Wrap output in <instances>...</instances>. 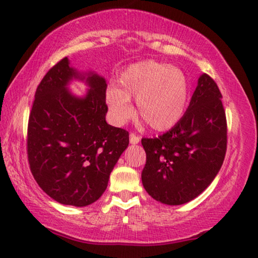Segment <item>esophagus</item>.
Here are the masks:
<instances>
[{"label":"esophagus","instance_id":"obj_1","mask_svg":"<svg viewBox=\"0 0 258 258\" xmlns=\"http://www.w3.org/2000/svg\"><path fill=\"white\" fill-rule=\"evenodd\" d=\"M140 136H137L136 134H134V133H132L130 134V136H129V141H130V143L132 144H137L140 142Z\"/></svg>","mask_w":258,"mask_h":258}]
</instances>
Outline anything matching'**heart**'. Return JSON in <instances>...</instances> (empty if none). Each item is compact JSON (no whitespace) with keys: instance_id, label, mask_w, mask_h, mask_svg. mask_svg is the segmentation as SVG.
<instances>
[{"instance_id":"1","label":"heart","mask_w":258,"mask_h":258,"mask_svg":"<svg viewBox=\"0 0 258 258\" xmlns=\"http://www.w3.org/2000/svg\"><path fill=\"white\" fill-rule=\"evenodd\" d=\"M119 87L110 83L105 101L112 123L123 125L134 115L130 98H136L140 117L150 128L163 132L181 121L188 107V82L181 70L156 61L126 67L118 77Z\"/></svg>"}]
</instances>
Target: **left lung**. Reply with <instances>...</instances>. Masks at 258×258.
I'll return each instance as SVG.
<instances>
[{
    "instance_id": "1",
    "label": "left lung",
    "mask_w": 258,
    "mask_h": 258,
    "mask_svg": "<svg viewBox=\"0 0 258 258\" xmlns=\"http://www.w3.org/2000/svg\"><path fill=\"white\" fill-rule=\"evenodd\" d=\"M215 81L202 74L184 116L156 139H142L146 191L158 202L181 206L214 181L227 151V119Z\"/></svg>"
}]
</instances>
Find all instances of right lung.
<instances>
[{
	"label": "right lung",
	"mask_w": 258,
	"mask_h": 258,
	"mask_svg": "<svg viewBox=\"0 0 258 258\" xmlns=\"http://www.w3.org/2000/svg\"><path fill=\"white\" fill-rule=\"evenodd\" d=\"M74 79L90 88L84 97L69 90ZM105 90L104 77L77 72L68 57L38 84L28 124V161L35 181L56 202L86 207L97 201L128 147V132L105 121Z\"/></svg>",
	"instance_id": "1"
}]
</instances>
